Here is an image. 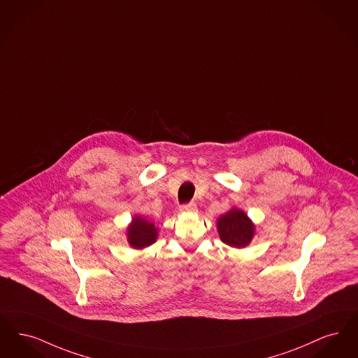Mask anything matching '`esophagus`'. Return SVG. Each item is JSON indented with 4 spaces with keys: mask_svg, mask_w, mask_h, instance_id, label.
Instances as JSON below:
<instances>
[{
    "mask_svg": "<svg viewBox=\"0 0 358 358\" xmlns=\"http://www.w3.org/2000/svg\"><path fill=\"white\" fill-rule=\"evenodd\" d=\"M180 211L182 213H196L198 207H196L195 203H187V204L180 206Z\"/></svg>",
    "mask_w": 358,
    "mask_h": 358,
    "instance_id": "obj_1",
    "label": "esophagus"
}]
</instances>
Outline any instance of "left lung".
Masks as SVG:
<instances>
[{
    "label": "left lung",
    "instance_id": "left-lung-1",
    "mask_svg": "<svg viewBox=\"0 0 358 358\" xmlns=\"http://www.w3.org/2000/svg\"><path fill=\"white\" fill-rule=\"evenodd\" d=\"M220 241L231 248H246L251 242L255 226L248 214L239 208H231L217 222Z\"/></svg>",
    "mask_w": 358,
    "mask_h": 358
}]
</instances>
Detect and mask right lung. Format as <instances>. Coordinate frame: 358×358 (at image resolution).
Wrapping results in <instances>:
<instances>
[{"label": "right lung", "mask_w": 358, "mask_h": 358, "mask_svg": "<svg viewBox=\"0 0 358 358\" xmlns=\"http://www.w3.org/2000/svg\"><path fill=\"white\" fill-rule=\"evenodd\" d=\"M156 238L157 229L154 223L141 217L132 218L131 224L127 229V239L134 249H144L155 243Z\"/></svg>", "instance_id": "add662e5"}]
</instances>
